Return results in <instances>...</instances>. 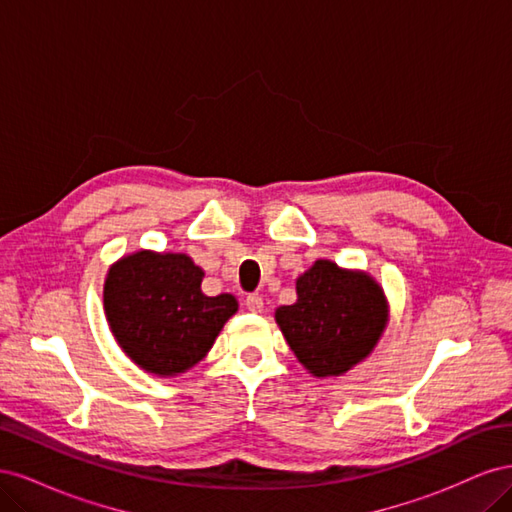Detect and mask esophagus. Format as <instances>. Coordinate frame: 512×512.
Masks as SVG:
<instances>
[{"mask_svg":"<svg viewBox=\"0 0 512 512\" xmlns=\"http://www.w3.org/2000/svg\"><path fill=\"white\" fill-rule=\"evenodd\" d=\"M245 307L250 309V312H254V314H260L262 307H265V303H262V299L258 297V294H247V297H245Z\"/></svg>","mask_w":512,"mask_h":512,"instance_id":"esophagus-1","label":"esophagus"}]
</instances>
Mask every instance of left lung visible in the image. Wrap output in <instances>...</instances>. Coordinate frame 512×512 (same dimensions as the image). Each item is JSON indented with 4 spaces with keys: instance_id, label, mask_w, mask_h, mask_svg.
Listing matches in <instances>:
<instances>
[{
    "instance_id": "obj_1",
    "label": "left lung",
    "mask_w": 512,
    "mask_h": 512,
    "mask_svg": "<svg viewBox=\"0 0 512 512\" xmlns=\"http://www.w3.org/2000/svg\"><path fill=\"white\" fill-rule=\"evenodd\" d=\"M389 305L374 277L316 260L297 280V303L275 322L299 363L316 378L342 376L376 348Z\"/></svg>"
}]
</instances>
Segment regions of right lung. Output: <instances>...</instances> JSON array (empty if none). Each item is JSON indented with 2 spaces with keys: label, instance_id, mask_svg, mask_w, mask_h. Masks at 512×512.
Returning <instances> with one entry per match:
<instances>
[{
  "label": "right lung",
  "instance_id": "add662e5",
  "mask_svg": "<svg viewBox=\"0 0 512 512\" xmlns=\"http://www.w3.org/2000/svg\"><path fill=\"white\" fill-rule=\"evenodd\" d=\"M205 271L185 254L141 250L108 269L104 312L117 344L149 374L177 376L205 359L226 320L232 294L207 297Z\"/></svg>",
  "mask_w": 512,
  "mask_h": 512
}]
</instances>
